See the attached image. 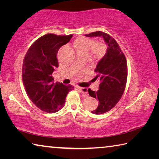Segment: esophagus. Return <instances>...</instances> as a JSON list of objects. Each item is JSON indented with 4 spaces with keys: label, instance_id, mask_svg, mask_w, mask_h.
<instances>
[{
    "label": "esophagus",
    "instance_id": "obj_1",
    "mask_svg": "<svg viewBox=\"0 0 159 159\" xmlns=\"http://www.w3.org/2000/svg\"><path fill=\"white\" fill-rule=\"evenodd\" d=\"M76 88L78 90H79L80 91L83 95L85 97L88 96V89L86 88H80V87H76Z\"/></svg>",
    "mask_w": 159,
    "mask_h": 159
}]
</instances>
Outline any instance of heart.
I'll use <instances>...</instances> for the list:
<instances>
[{"label":"heart","mask_w":159,"mask_h":159,"mask_svg":"<svg viewBox=\"0 0 159 159\" xmlns=\"http://www.w3.org/2000/svg\"><path fill=\"white\" fill-rule=\"evenodd\" d=\"M74 47L78 55H87L90 50V55L95 58H101L106 52V45L104 43L95 42L86 37H78L74 41Z\"/></svg>","instance_id":"b5f03b06"}]
</instances>
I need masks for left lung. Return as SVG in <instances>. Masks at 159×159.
<instances>
[{
  "label": "left lung",
  "instance_id": "left-lung-1",
  "mask_svg": "<svg viewBox=\"0 0 159 159\" xmlns=\"http://www.w3.org/2000/svg\"><path fill=\"white\" fill-rule=\"evenodd\" d=\"M85 36H102L108 45L106 54L95 70V79L100 81L99 90L96 92L88 90L90 96L99 101L97 109L91 112L102 114L114 108L124 93L128 77L127 61L117 42L110 35L99 31L85 34Z\"/></svg>",
  "mask_w": 159,
  "mask_h": 159
}]
</instances>
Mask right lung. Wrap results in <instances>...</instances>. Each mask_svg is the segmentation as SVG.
<instances>
[{
  "mask_svg": "<svg viewBox=\"0 0 159 159\" xmlns=\"http://www.w3.org/2000/svg\"><path fill=\"white\" fill-rule=\"evenodd\" d=\"M73 35L48 34L40 37L29 48L24 59L22 80L29 98L38 108L47 113L62 109L71 85L53 82L52 74L58 67L57 52Z\"/></svg>",
  "mask_w": 159,
  "mask_h": 159,
  "instance_id": "add662e5",
  "label": "right lung"
}]
</instances>
